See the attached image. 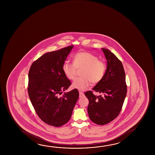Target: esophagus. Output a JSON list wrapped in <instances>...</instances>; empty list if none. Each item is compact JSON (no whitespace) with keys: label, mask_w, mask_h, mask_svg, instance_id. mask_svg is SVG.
<instances>
[{"label":"esophagus","mask_w":155,"mask_h":155,"mask_svg":"<svg viewBox=\"0 0 155 155\" xmlns=\"http://www.w3.org/2000/svg\"><path fill=\"white\" fill-rule=\"evenodd\" d=\"M79 98H81V97L84 96V94L82 92L79 91Z\"/></svg>","instance_id":"34e87169"}]
</instances>
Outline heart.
Returning <instances> with one entry per match:
<instances>
[{
	"label": "heart",
	"instance_id": "b5f03b06",
	"mask_svg": "<svg viewBox=\"0 0 155 155\" xmlns=\"http://www.w3.org/2000/svg\"><path fill=\"white\" fill-rule=\"evenodd\" d=\"M74 64L65 62L62 66L64 74L68 78H75L77 69L83 68L81 77L77 78L72 83V88L84 91L92 83L96 84L102 81L106 70L105 64L92 53L87 52L77 53L74 56Z\"/></svg>",
	"mask_w": 155,
	"mask_h": 155
}]
</instances>
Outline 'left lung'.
Returning a JSON list of instances; mask_svg holds the SVG:
<instances>
[{"instance_id":"8db88e82","label":"left lung","mask_w":155,"mask_h":155,"mask_svg":"<svg viewBox=\"0 0 155 155\" xmlns=\"http://www.w3.org/2000/svg\"><path fill=\"white\" fill-rule=\"evenodd\" d=\"M107 60L104 76L93 88L102 94L96 96L91 91L85 95L89 99V118L97 124H107L118 116L127 95L125 74L122 62L107 48H102Z\"/></svg>"}]
</instances>
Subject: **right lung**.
<instances>
[{
	"label": "right lung",
	"mask_w": 155,
	"mask_h": 155,
	"mask_svg": "<svg viewBox=\"0 0 155 155\" xmlns=\"http://www.w3.org/2000/svg\"><path fill=\"white\" fill-rule=\"evenodd\" d=\"M74 46L44 53L34 61L28 72L29 98L37 114L43 122L61 127L70 119L79 98L77 89L64 92L71 81L62 66Z\"/></svg>",
	"instance_id": "add662e5"
}]
</instances>
